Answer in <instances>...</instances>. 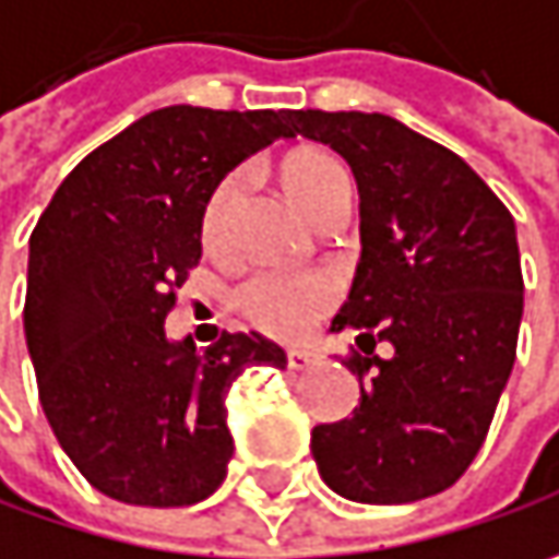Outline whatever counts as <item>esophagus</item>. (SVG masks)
Wrapping results in <instances>:
<instances>
[{"label": "esophagus", "mask_w": 559, "mask_h": 559, "mask_svg": "<svg viewBox=\"0 0 559 559\" xmlns=\"http://www.w3.org/2000/svg\"><path fill=\"white\" fill-rule=\"evenodd\" d=\"M284 359H287V369H290V372H304V369L313 362V356H310L307 349H287Z\"/></svg>", "instance_id": "34e87169"}]
</instances>
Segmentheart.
I'll return each instance as SVG.
<instances>
[{
    "mask_svg": "<svg viewBox=\"0 0 559 559\" xmlns=\"http://www.w3.org/2000/svg\"><path fill=\"white\" fill-rule=\"evenodd\" d=\"M281 187L287 197L310 216L320 219L336 200L349 197V174L346 168L320 152V148H297L290 152L278 168ZM239 206V177H226L216 183L203 206L200 236L203 246L219 252L229 239V223ZM340 297L336 281L323 272H281L265 269L239 284L236 304L249 323L275 340H300L313 330L320 317L333 310Z\"/></svg>",
    "mask_w": 559,
    "mask_h": 559,
    "instance_id": "obj_1",
    "label": "heart"
}]
</instances>
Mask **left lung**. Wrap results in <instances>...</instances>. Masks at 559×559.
<instances>
[{
  "label": "left lung",
  "instance_id": "obj_1",
  "mask_svg": "<svg viewBox=\"0 0 559 559\" xmlns=\"http://www.w3.org/2000/svg\"><path fill=\"white\" fill-rule=\"evenodd\" d=\"M359 183L362 259L333 330L356 326L353 417L320 424L323 483L366 504L450 489L476 460L514 366L524 278L514 219L450 148L382 112H290ZM385 342L391 357H376Z\"/></svg>",
  "mask_w": 559,
  "mask_h": 559
}]
</instances>
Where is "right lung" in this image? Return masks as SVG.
<instances>
[{"label": "right lung", "mask_w": 559, "mask_h": 559, "mask_svg": "<svg viewBox=\"0 0 559 559\" xmlns=\"http://www.w3.org/2000/svg\"><path fill=\"white\" fill-rule=\"evenodd\" d=\"M278 139H294L287 109H155L70 170L32 233L25 340L38 397L63 453L116 502L213 496L233 460V382L249 366H287L259 333H223L203 353L165 336L203 252L210 193Z\"/></svg>", "instance_id": "1"}]
</instances>
